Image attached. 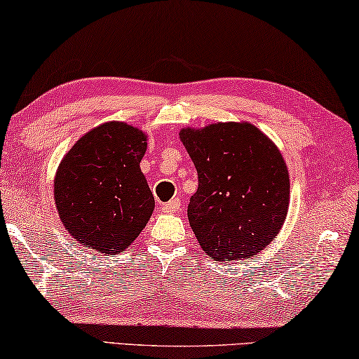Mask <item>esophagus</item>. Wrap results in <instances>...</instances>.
<instances>
[{
  "label": "esophagus",
  "instance_id": "1",
  "mask_svg": "<svg viewBox=\"0 0 359 359\" xmlns=\"http://www.w3.org/2000/svg\"><path fill=\"white\" fill-rule=\"evenodd\" d=\"M179 208H180V200H179V198H174V200H170L169 203L163 204L161 212L170 214V212H175V210H179Z\"/></svg>",
  "mask_w": 359,
  "mask_h": 359
}]
</instances>
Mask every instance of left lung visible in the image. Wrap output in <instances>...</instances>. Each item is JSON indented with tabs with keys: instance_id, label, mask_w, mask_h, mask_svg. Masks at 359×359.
<instances>
[{
	"instance_id": "8db88e82",
	"label": "left lung",
	"mask_w": 359,
	"mask_h": 359,
	"mask_svg": "<svg viewBox=\"0 0 359 359\" xmlns=\"http://www.w3.org/2000/svg\"><path fill=\"white\" fill-rule=\"evenodd\" d=\"M198 170L189 220L214 260L255 257L280 233L289 209V170L275 142L248 121L182 128Z\"/></svg>"
}]
</instances>
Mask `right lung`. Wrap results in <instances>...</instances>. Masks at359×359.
I'll use <instances>...</instances> for the list:
<instances>
[{
  "instance_id": "1",
  "label": "right lung",
  "mask_w": 359,
  "mask_h": 359,
  "mask_svg": "<svg viewBox=\"0 0 359 359\" xmlns=\"http://www.w3.org/2000/svg\"><path fill=\"white\" fill-rule=\"evenodd\" d=\"M144 130L123 121L90 129L65 153L54 177V201L72 238L115 255L128 249L155 209L140 161Z\"/></svg>"
}]
</instances>
